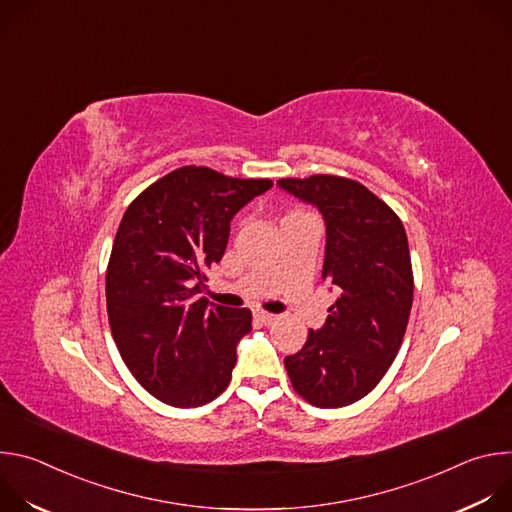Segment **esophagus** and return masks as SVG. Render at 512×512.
Here are the masks:
<instances>
[{"mask_svg":"<svg viewBox=\"0 0 512 512\" xmlns=\"http://www.w3.org/2000/svg\"><path fill=\"white\" fill-rule=\"evenodd\" d=\"M255 318H257L259 322H263V324H273V322L277 320L275 314H269V312H263V310H257V312H255Z\"/></svg>","mask_w":512,"mask_h":512,"instance_id":"esophagus-1","label":"esophagus"}]
</instances>
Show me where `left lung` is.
<instances>
[{
  "label": "left lung",
  "mask_w": 512,
  "mask_h": 512,
  "mask_svg": "<svg viewBox=\"0 0 512 512\" xmlns=\"http://www.w3.org/2000/svg\"><path fill=\"white\" fill-rule=\"evenodd\" d=\"M277 184L322 212V279L338 291L326 324L283 358L285 369L310 405L344 407L379 385L401 348L413 304L407 235L395 210L356 180L316 174Z\"/></svg>",
  "instance_id": "obj_1"
}]
</instances>
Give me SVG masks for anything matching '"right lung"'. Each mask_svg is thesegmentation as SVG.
Wrapping results in <instances>:
<instances>
[{"label": "right lung", "mask_w": 512, "mask_h": 512, "mask_svg": "<svg viewBox=\"0 0 512 512\" xmlns=\"http://www.w3.org/2000/svg\"><path fill=\"white\" fill-rule=\"evenodd\" d=\"M271 186L182 166L121 218L105 279L109 326L131 375L166 405H206L231 383L251 310L210 306L198 294L225 255L233 216Z\"/></svg>", "instance_id": "add662e5"}]
</instances>
